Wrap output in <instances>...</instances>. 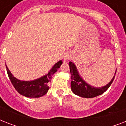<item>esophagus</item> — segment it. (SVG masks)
<instances>
[{
  "label": "esophagus",
  "mask_w": 126,
  "mask_h": 126,
  "mask_svg": "<svg viewBox=\"0 0 126 126\" xmlns=\"http://www.w3.org/2000/svg\"><path fill=\"white\" fill-rule=\"evenodd\" d=\"M69 57H65V59H66V60H67V59H69Z\"/></svg>",
  "instance_id": "1"
}]
</instances>
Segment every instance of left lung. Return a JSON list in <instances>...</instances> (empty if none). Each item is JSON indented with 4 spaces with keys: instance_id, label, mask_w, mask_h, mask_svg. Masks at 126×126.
<instances>
[{
    "instance_id": "obj_1",
    "label": "left lung",
    "mask_w": 126,
    "mask_h": 126,
    "mask_svg": "<svg viewBox=\"0 0 126 126\" xmlns=\"http://www.w3.org/2000/svg\"><path fill=\"white\" fill-rule=\"evenodd\" d=\"M70 67V72L71 75V90L75 94L80 96L81 97L84 98H93L97 96H99L103 94L108 88H109L113 82L114 76L112 79V80L106 86H103L101 88H95L94 86H90V84H87L80 77V75L77 71V69L75 65L71 61L69 63Z\"/></svg>"
}]
</instances>
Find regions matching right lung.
<instances>
[{
	"mask_svg": "<svg viewBox=\"0 0 126 126\" xmlns=\"http://www.w3.org/2000/svg\"><path fill=\"white\" fill-rule=\"evenodd\" d=\"M63 61L60 60L55 63L47 75L32 81H21L12 75L8 67L6 71L11 82L15 89L22 95L30 98H38L44 95L49 89V82L51 77L57 71Z\"/></svg>",
	"mask_w": 126,
	"mask_h": 126,
	"instance_id": "right-lung-1",
	"label": "right lung"
}]
</instances>
